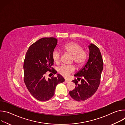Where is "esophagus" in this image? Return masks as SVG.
<instances>
[{"instance_id":"esophagus-1","label":"esophagus","mask_w":125,"mask_h":125,"mask_svg":"<svg viewBox=\"0 0 125 125\" xmlns=\"http://www.w3.org/2000/svg\"><path fill=\"white\" fill-rule=\"evenodd\" d=\"M65 82L66 83H68V82H69V81L68 80H67V79H65Z\"/></svg>"}]
</instances>
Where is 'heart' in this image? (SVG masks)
<instances>
[{
    "label": "heart",
    "mask_w": 125,
    "mask_h": 125,
    "mask_svg": "<svg viewBox=\"0 0 125 125\" xmlns=\"http://www.w3.org/2000/svg\"><path fill=\"white\" fill-rule=\"evenodd\" d=\"M63 50L72 56V60L78 67L82 66L86 58V53L82 47L78 43L74 42H69L62 46ZM61 54L59 51L54 50L52 54V59L55 63L58 64L60 61ZM73 65H63L58 68L59 73L64 77H68L75 71Z\"/></svg>",
    "instance_id": "obj_1"
}]
</instances>
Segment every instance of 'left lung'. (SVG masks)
I'll return each instance as SVG.
<instances>
[{"instance_id":"obj_1","label":"left lung","mask_w":125,"mask_h":125,"mask_svg":"<svg viewBox=\"0 0 125 125\" xmlns=\"http://www.w3.org/2000/svg\"><path fill=\"white\" fill-rule=\"evenodd\" d=\"M89 57L84 67L76 73L74 76L81 80L72 81L75 83L74 90L69 92L71 97L78 101H84L92 97L96 92L100 82L103 69V62L99 49L93 43L88 45Z\"/></svg>"}]
</instances>
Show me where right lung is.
<instances>
[{
	"label": "right lung",
	"instance_id": "1",
	"mask_svg": "<svg viewBox=\"0 0 125 125\" xmlns=\"http://www.w3.org/2000/svg\"><path fill=\"white\" fill-rule=\"evenodd\" d=\"M54 38L40 39L29 48L24 63V82L30 94L41 101L49 100L54 94L56 85L64 82L60 74L47 80V71L56 74L57 71L51 67L53 65L52 54L57 44ZM53 69L51 71V70Z\"/></svg>",
	"mask_w": 125,
	"mask_h": 125
}]
</instances>
